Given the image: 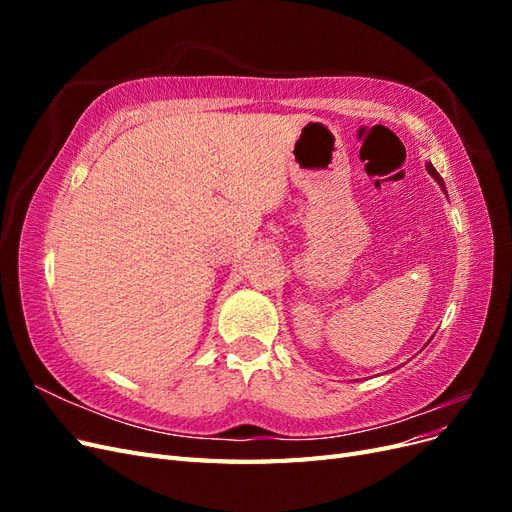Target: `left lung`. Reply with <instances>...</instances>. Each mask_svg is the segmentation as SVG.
Wrapping results in <instances>:
<instances>
[{
    "label": "left lung",
    "mask_w": 512,
    "mask_h": 512,
    "mask_svg": "<svg viewBox=\"0 0 512 512\" xmlns=\"http://www.w3.org/2000/svg\"><path fill=\"white\" fill-rule=\"evenodd\" d=\"M427 170H429V175L433 177V179H436L440 185H442V188H444V181H442V177H440V173H438V170L436 168H433L431 164H427ZM446 192V190H444Z\"/></svg>",
    "instance_id": "1"
}]
</instances>
